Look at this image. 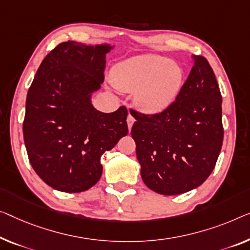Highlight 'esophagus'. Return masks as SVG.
<instances>
[{"mask_svg": "<svg viewBox=\"0 0 250 250\" xmlns=\"http://www.w3.org/2000/svg\"><path fill=\"white\" fill-rule=\"evenodd\" d=\"M133 122H135V118H133L131 114H129V115H128V118H126V124H128L129 131H130V130H131V128H132Z\"/></svg>", "mask_w": 250, "mask_h": 250, "instance_id": "obj_1", "label": "esophagus"}]
</instances>
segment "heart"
<instances>
[{
	"label": "heart",
	"mask_w": 250,
	"mask_h": 250,
	"mask_svg": "<svg viewBox=\"0 0 250 250\" xmlns=\"http://www.w3.org/2000/svg\"><path fill=\"white\" fill-rule=\"evenodd\" d=\"M115 85L125 91L135 90V101L147 112H158L169 105L183 85V69L170 59L156 54L130 57L114 67Z\"/></svg>",
	"instance_id": "b5f03b06"
}]
</instances>
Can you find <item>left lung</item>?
Instances as JSON below:
<instances>
[{"label": "left lung", "instance_id": "1", "mask_svg": "<svg viewBox=\"0 0 250 250\" xmlns=\"http://www.w3.org/2000/svg\"><path fill=\"white\" fill-rule=\"evenodd\" d=\"M193 67L175 101L158 114L131 110V136L144 183L163 195L196 188L213 170L223 141L222 96L210 64Z\"/></svg>", "mask_w": 250, "mask_h": 250}]
</instances>
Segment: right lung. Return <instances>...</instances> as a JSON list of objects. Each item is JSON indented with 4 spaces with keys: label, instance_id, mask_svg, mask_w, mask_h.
I'll return each mask as SVG.
<instances>
[{
    "label": "right lung",
    "instance_id": "1",
    "mask_svg": "<svg viewBox=\"0 0 250 250\" xmlns=\"http://www.w3.org/2000/svg\"><path fill=\"white\" fill-rule=\"evenodd\" d=\"M109 43H59L37 70L25 101L23 138L32 168L61 192L86 191L102 175L101 156L128 135V111L92 104L104 81Z\"/></svg>",
    "mask_w": 250,
    "mask_h": 250
}]
</instances>
